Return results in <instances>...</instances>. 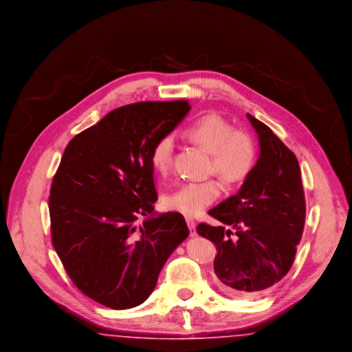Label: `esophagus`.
I'll return each instance as SVG.
<instances>
[{
  "mask_svg": "<svg viewBox=\"0 0 352 352\" xmlns=\"http://www.w3.org/2000/svg\"><path fill=\"white\" fill-rule=\"evenodd\" d=\"M186 223H187L188 229H190V236H191V237H197V224H195L194 219H191V217H186Z\"/></svg>",
  "mask_w": 352,
  "mask_h": 352,
  "instance_id": "esophagus-1",
  "label": "esophagus"
}]
</instances>
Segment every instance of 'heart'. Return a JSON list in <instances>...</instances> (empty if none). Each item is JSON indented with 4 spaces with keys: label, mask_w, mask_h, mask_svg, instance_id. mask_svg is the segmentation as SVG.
<instances>
[{
    "label": "heart",
    "mask_w": 352,
    "mask_h": 352,
    "mask_svg": "<svg viewBox=\"0 0 352 352\" xmlns=\"http://www.w3.org/2000/svg\"><path fill=\"white\" fill-rule=\"evenodd\" d=\"M186 136L211 153V171L224 182L243 181L254 169L256 148L253 138L241 129H234L217 113H208L197 119L184 131ZM175 141L173 135H164L155 141L151 153L153 169L160 174L169 171L174 160ZM219 179L186 182L165 197V207L183 214L197 216L221 194Z\"/></svg>",
    "instance_id": "b5f03b06"
}]
</instances>
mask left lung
Here are the masks:
<instances>
[{"label": "left lung", "instance_id": "obj_1", "mask_svg": "<svg viewBox=\"0 0 352 352\" xmlns=\"http://www.w3.org/2000/svg\"><path fill=\"white\" fill-rule=\"evenodd\" d=\"M259 140V157L239 192L208 212L219 226L197 233L216 245L219 287L233 297H256L292 267L305 224V197L298 161L265 123L248 113ZM236 239H230L232 230Z\"/></svg>", "mask_w": 352, "mask_h": 352}]
</instances>
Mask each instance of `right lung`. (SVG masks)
<instances>
[{"instance_id": "1", "label": "right lung", "mask_w": 352, "mask_h": 352, "mask_svg": "<svg viewBox=\"0 0 352 352\" xmlns=\"http://www.w3.org/2000/svg\"><path fill=\"white\" fill-rule=\"evenodd\" d=\"M190 109L187 100L115 109L74 136L61 157L48 203L52 245L74 285L107 308L142 304L190 234L181 213L155 216L151 162L155 141Z\"/></svg>"}]
</instances>
